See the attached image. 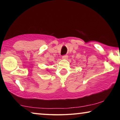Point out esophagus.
<instances>
[{"label": "esophagus", "instance_id": "1", "mask_svg": "<svg viewBox=\"0 0 120 120\" xmlns=\"http://www.w3.org/2000/svg\"><path fill=\"white\" fill-rule=\"evenodd\" d=\"M68 56L67 55H64V56H62V58L63 59H67L68 58Z\"/></svg>", "mask_w": 120, "mask_h": 120}]
</instances>
